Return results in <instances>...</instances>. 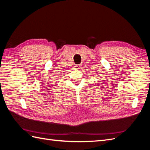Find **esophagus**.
Returning a JSON list of instances; mask_svg holds the SVG:
<instances>
[{"label":"esophagus","mask_w":150,"mask_h":150,"mask_svg":"<svg viewBox=\"0 0 150 150\" xmlns=\"http://www.w3.org/2000/svg\"><path fill=\"white\" fill-rule=\"evenodd\" d=\"M81 67V66L80 64H76L74 66V69H80Z\"/></svg>","instance_id":"34e87169"}]
</instances>
